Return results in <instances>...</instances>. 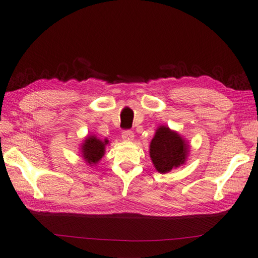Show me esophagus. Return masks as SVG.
<instances>
[{"instance_id":"obj_1","label":"esophagus","mask_w":258,"mask_h":258,"mask_svg":"<svg viewBox=\"0 0 258 258\" xmlns=\"http://www.w3.org/2000/svg\"><path fill=\"white\" fill-rule=\"evenodd\" d=\"M122 139L126 142H131L134 140V133L132 132V131H124V132L122 133Z\"/></svg>"}]
</instances>
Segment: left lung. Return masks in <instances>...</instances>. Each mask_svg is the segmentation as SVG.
<instances>
[{
	"mask_svg": "<svg viewBox=\"0 0 258 258\" xmlns=\"http://www.w3.org/2000/svg\"><path fill=\"white\" fill-rule=\"evenodd\" d=\"M188 145L178 133L160 126L150 145V156L157 172L167 173L185 163Z\"/></svg>",
	"mask_w": 258,
	"mask_h": 258,
	"instance_id": "left-lung-1",
	"label": "left lung"
}]
</instances>
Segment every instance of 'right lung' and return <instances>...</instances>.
Here are the masks:
<instances>
[{"label":"right lung","mask_w":258,"mask_h":258,"mask_svg":"<svg viewBox=\"0 0 258 258\" xmlns=\"http://www.w3.org/2000/svg\"><path fill=\"white\" fill-rule=\"evenodd\" d=\"M108 144V140L101 141L95 138L94 135H90L85 139L84 143L81 146L82 156L86 163H89L91 166L95 165L96 163L101 161L105 153V146Z\"/></svg>","instance_id":"obj_1"}]
</instances>
